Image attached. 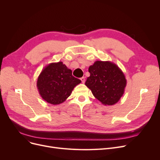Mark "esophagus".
<instances>
[{
	"mask_svg": "<svg viewBox=\"0 0 160 160\" xmlns=\"http://www.w3.org/2000/svg\"><path fill=\"white\" fill-rule=\"evenodd\" d=\"M80 80H81V81H82V83H84V82H85V78H84V77H82V78H80Z\"/></svg>",
	"mask_w": 160,
	"mask_h": 160,
	"instance_id": "1",
	"label": "esophagus"
}]
</instances>
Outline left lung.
<instances>
[{"instance_id":"1","label":"left lung","mask_w":160,"mask_h":160,"mask_svg":"<svg viewBox=\"0 0 160 160\" xmlns=\"http://www.w3.org/2000/svg\"><path fill=\"white\" fill-rule=\"evenodd\" d=\"M88 71L90 77L85 84L94 97L105 106L118 102L127 86V79L119 67L110 61H96Z\"/></svg>"}]
</instances>
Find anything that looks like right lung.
Segmentation results:
<instances>
[{"label": "right lung", "mask_w": 160, "mask_h": 160, "mask_svg": "<svg viewBox=\"0 0 160 160\" xmlns=\"http://www.w3.org/2000/svg\"><path fill=\"white\" fill-rule=\"evenodd\" d=\"M81 80L62 62L50 63L42 70L37 80L39 93L49 104L58 105L68 98Z\"/></svg>", "instance_id": "1"}]
</instances>
